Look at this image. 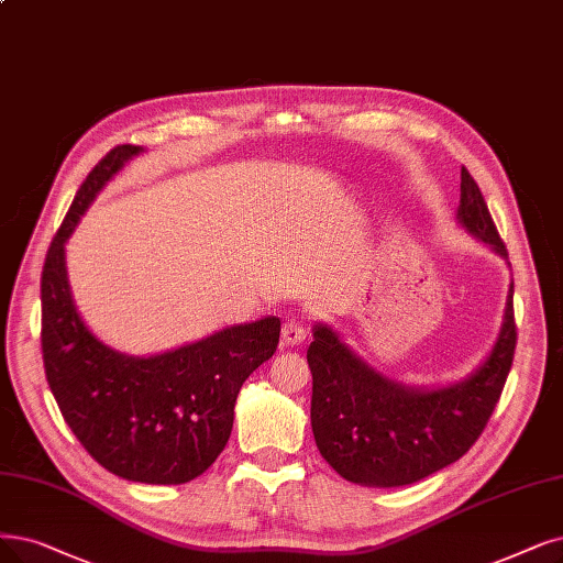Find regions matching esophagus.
<instances>
[{"mask_svg": "<svg viewBox=\"0 0 563 563\" xmlns=\"http://www.w3.org/2000/svg\"><path fill=\"white\" fill-rule=\"evenodd\" d=\"M307 325L302 323V321H298V319H290V321H286L284 323V328H282V336H284V344H288V346H298V344H302L305 340H307Z\"/></svg>", "mask_w": 563, "mask_h": 563, "instance_id": "34e87169", "label": "esophagus"}]
</instances>
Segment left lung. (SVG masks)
Instances as JSON below:
<instances>
[{"label":"left lung","instance_id":"8db88e82","mask_svg":"<svg viewBox=\"0 0 563 563\" xmlns=\"http://www.w3.org/2000/svg\"><path fill=\"white\" fill-rule=\"evenodd\" d=\"M457 221L508 258L476 179L462 166ZM517 328L512 284L501 332L485 363L457 384L411 388L376 372L328 323L313 325L311 430L342 478L369 487L411 485L457 462L478 441L512 365Z\"/></svg>","mask_w":563,"mask_h":563}]
</instances>
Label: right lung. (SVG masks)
Returning <instances> with one entry per match:
<instances>
[{
    "instance_id": "add662e5",
    "label": "right lung",
    "mask_w": 563,
    "mask_h": 563,
    "mask_svg": "<svg viewBox=\"0 0 563 563\" xmlns=\"http://www.w3.org/2000/svg\"><path fill=\"white\" fill-rule=\"evenodd\" d=\"M141 145H118L89 170L46 254L41 349L57 407L85 451L120 478L183 485L227 448L242 384L273 357L282 321L265 317L147 357L106 346L76 309L64 244L97 194Z\"/></svg>"
}]
</instances>
